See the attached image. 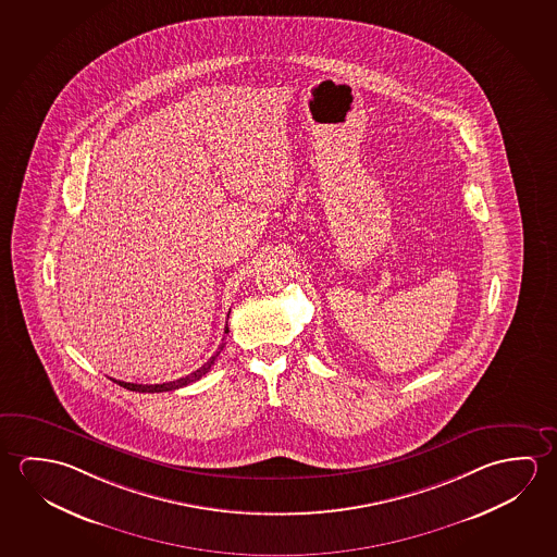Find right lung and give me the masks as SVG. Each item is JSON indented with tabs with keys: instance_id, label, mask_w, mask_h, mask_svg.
Here are the masks:
<instances>
[{
	"instance_id": "1",
	"label": "right lung",
	"mask_w": 557,
	"mask_h": 557,
	"mask_svg": "<svg viewBox=\"0 0 557 557\" xmlns=\"http://www.w3.org/2000/svg\"><path fill=\"white\" fill-rule=\"evenodd\" d=\"M225 334H228V326H225ZM221 349H223V344L218 347V351L213 354V356L203 363V366L198 369V371H194V373L186 374L183 379H176V381H171V383L163 384H136V383H124V381H114V383H119L120 386H124V388H128L132 393H171V391H176V388H183V386H188V384L196 383V381H200L203 374L210 371L211 366L215 363V359L221 354Z\"/></svg>"
}]
</instances>
